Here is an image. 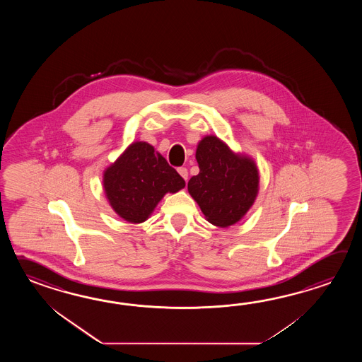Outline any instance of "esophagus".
I'll return each instance as SVG.
<instances>
[{
    "instance_id": "1",
    "label": "esophagus",
    "mask_w": 362,
    "mask_h": 362,
    "mask_svg": "<svg viewBox=\"0 0 362 362\" xmlns=\"http://www.w3.org/2000/svg\"><path fill=\"white\" fill-rule=\"evenodd\" d=\"M178 173H180L181 177L184 178L185 181L189 177V172H187V170L184 168V167H182V168H178Z\"/></svg>"
}]
</instances>
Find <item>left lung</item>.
I'll return each mask as SVG.
<instances>
[{"label":"left lung","instance_id":"left-lung-1","mask_svg":"<svg viewBox=\"0 0 362 362\" xmlns=\"http://www.w3.org/2000/svg\"><path fill=\"white\" fill-rule=\"evenodd\" d=\"M199 173L187 190L208 223L229 228L240 221L259 194V170L251 156L233 151L217 136L200 139L195 151Z\"/></svg>","mask_w":362,"mask_h":362}]
</instances>
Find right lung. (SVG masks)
I'll use <instances>...</instances> for the list:
<instances>
[{
    "label": "right lung",
    "mask_w": 362,
    "mask_h": 362,
    "mask_svg": "<svg viewBox=\"0 0 362 362\" xmlns=\"http://www.w3.org/2000/svg\"><path fill=\"white\" fill-rule=\"evenodd\" d=\"M102 182L108 204L131 223L146 221L167 192L185 187L184 178L144 141L132 142L103 170Z\"/></svg>",
    "instance_id": "right-lung-1"
}]
</instances>
